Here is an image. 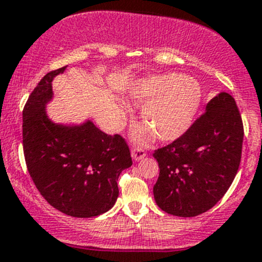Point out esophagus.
Returning a JSON list of instances; mask_svg holds the SVG:
<instances>
[{
  "label": "esophagus",
  "instance_id": "1",
  "mask_svg": "<svg viewBox=\"0 0 262 262\" xmlns=\"http://www.w3.org/2000/svg\"><path fill=\"white\" fill-rule=\"evenodd\" d=\"M131 156H132V160L134 161H140L141 159H144L145 156H146V154H145V151L142 149L136 147V149H132Z\"/></svg>",
  "mask_w": 262,
  "mask_h": 262
}]
</instances>
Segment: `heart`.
Instances as JSON below:
<instances>
[{
	"label": "heart",
	"instance_id": "heart-1",
	"mask_svg": "<svg viewBox=\"0 0 262 262\" xmlns=\"http://www.w3.org/2000/svg\"><path fill=\"white\" fill-rule=\"evenodd\" d=\"M202 99V88L190 75L174 73L149 75L137 80L127 92V101L142 106V122L132 134V140L145 145L158 135L161 141H175L182 137L193 123ZM121 120L131 115L130 107L117 102Z\"/></svg>",
	"mask_w": 262,
	"mask_h": 262
}]
</instances>
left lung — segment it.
Masks as SVG:
<instances>
[{"mask_svg":"<svg viewBox=\"0 0 262 262\" xmlns=\"http://www.w3.org/2000/svg\"><path fill=\"white\" fill-rule=\"evenodd\" d=\"M242 141L244 126L234 98L220 92L182 137L154 152L160 169L152 189L159 208L178 217L211 209L236 177Z\"/></svg>","mask_w":262,"mask_h":262,"instance_id":"8db88e82","label":"left lung"}]
</instances>
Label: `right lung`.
I'll list each match as a JSON object with an SVG mask.
<instances>
[{"label":"right lung","instance_id":"1","mask_svg":"<svg viewBox=\"0 0 262 262\" xmlns=\"http://www.w3.org/2000/svg\"><path fill=\"white\" fill-rule=\"evenodd\" d=\"M67 67L48 73L23 112V144L34 184L48 203L78 218L103 214L115 206L117 180L130 168V150L120 135H107L87 118L55 122L48 115L53 80Z\"/></svg>","mask_w":262,"mask_h":262}]
</instances>
